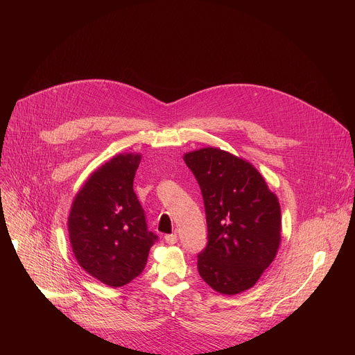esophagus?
Here are the masks:
<instances>
[{
  "instance_id": "34e87169",
  "label": "esophagus",
  "mask_w": 355,
  "mask_h": 355,
  "mask_svg": "<svg viewBox=\"0 0 355 355\" xmlns=\"http://www.w3.org/2000/svg\"><path fill=\"white\" fill-rule=\"evenodd\" d=\"M164 240L168 243V244H175L177 243V234L171 233V234H166L164 236Z\"/></svg>"
}]
</instances>
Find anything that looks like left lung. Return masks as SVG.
Returning <instances> with one entry per match:
<instances>
[{
	"mask_svg": "<svg viewBox=\"0 0 355 355\" xmlns=\"http://www.w3.org/2000/svg\"><path fill=\"white\" fill-rule=\"evenodd\" d=\"M195 175L208 225L198 272L223 295L254 285L272 263L281 241V208L250 163L215 147L184 156Z\"/></svg>",
	"mask_w": 355,
	"mask_h": 355,
	"instance_id": "left-lung-1",
	"label": "left lung"
}]
</instances>
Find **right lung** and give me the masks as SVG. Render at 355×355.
I'll use <instances>...</instances> for the list:
<instances>
[{
	"label": "right lung",
	"mask_w": 355,
	"mask_h": 355,
	"mask_svg": "<svg viewBox=\"0 0 355 355\" xmlns=\"http://www.w3.org/2000/svg\"><path fill=\"white\" fill-rule=\"evenodd\" d=\"M139 155H119L99 167L77 193L70 216V243L78 264L118 288L136 278L159 236L150 232L133 191Z\"/></svg>",
	"instance_id": "obj_1"
}]
</instances>
